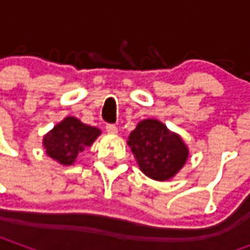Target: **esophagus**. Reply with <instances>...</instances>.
I'll use <instances>...</instances> for the list:
<instances>
[{"label":"esophagus","mask_w":250,"mask_h":250,"mask_svg":"<svg viewBox=\"0 0 250 250\" xmlns=\"http://www.w3.org/2000/svg\"><path fill=\"white\" fill-rule=\"evenodd\" d=\"M105 130L108 134H118V127L115 125H105Z\"/></svg>","instance_id":"1"}]
</instances>
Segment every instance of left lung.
I'll use <instances>...</instances> for the list:
<instances>
[{
	"mask_svg": "<svg viewBox=\"0 0 250 250\" xmlns=\"http://www.w3.org/2000/svg\"><path fill=\"white\" fill-rule=\"evenodd\" d=\"M127 143L143 174L155 181L173 178L188 161V148L182 138L157 119L139 122Z\"/></svg>",
	"mask_w": 250,
	"mask_h": 250,
	"instance_id": "left-lung-1",
	"label": "left lung"
}]
</instances>
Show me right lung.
Instances as JSON below:
<instances>
[{"instance_id": "right-lung-1", "label": "right lung", "mask_w": 250, "mask_h": 250, "mask_svg": "<svg viewBox=\"0 0 250 250\" xmlns=\"http://www.w3.org/2000/svg\"><path fill=\"white\" fill-rule=\"evenodd\" d=\"M99 135L100 130L96 127L84 125L73 116H66L44 136L42 145L52 159L69 166L85 147L92 145Z\"/></svg>"}]
</instances>
